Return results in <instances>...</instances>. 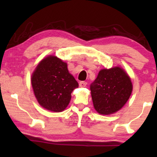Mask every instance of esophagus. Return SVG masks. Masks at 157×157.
<instances>
[{
    "mask_svg": "<svg viewBox=\"0 0 157 157\" xmlns=\"http://www.w3.org/2000/svg\"><path fill=\"white\" fill-rule=\"evenodd\" d=\"M79 86H80V87H86L87 86V82L86 81H80L79 82Z\"/></svg>",
    "mask_w": 157,
    "mask_h": 157,
    "instance_id": "esophagus-1",
    "label": "esophagus"
}]
</instances>
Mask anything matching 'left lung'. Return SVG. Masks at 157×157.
Segmentation results:
<instances>
[{
	"instance_id": "left-lung-1",
	"label": "left lung",
	"mask_w": 157,
	"mask_h": 157,
	"mask_svg": "<svg viewBox=\"0 0 157 157\" xmlns=\"http://www.w3.org/2000/svg\"><path fill=\"white\" fill-rule=\"evenodd\" d=\"M90 89L95 110L100 114L109 115L123 107L133 86L127 73L118 66L100 70Z\"/></svg>"
}]
</instances>
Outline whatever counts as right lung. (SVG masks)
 Wrapping results in <instances>:
<instances>
[{
  "instance_id": "add662e5",
  "label": "right lung",
  "mask_w": 157,
  "mask_h": 157,
  "mask_svg": "<svg viewBox=\"0 0 157 157\" xmlns=\"http://www.w3.org/2000/svg\"><path fill=\"white\" fill-rule=\"evenodd\" d=\"M32 86L40 105L48 111L60 112L67 107L71 92L79 85L68 72L67 63L49 55L36 67L32 75Z\"/></svg>"
}]
</instances>
